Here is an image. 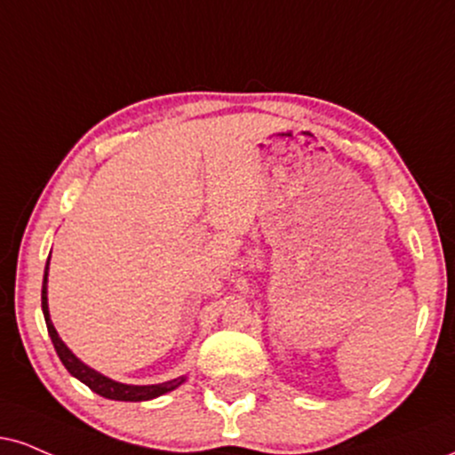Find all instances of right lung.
Wrapping results in <instances>:
<instances>
[{
  "label": "right lung",
  "mask_w": 455,
  "mask_h": 455,
  "mask_svg": "<svg viewBox=\"0 0 455 455\" xmlns=\"http://www.w3.org/2000/svg\"><path fill=\"white\" fill-rule=\"evenodd\" d=\"M48 265H51V259L46 260V269H44V282H42V314L44 320H46L48 335L52 339V346L57 349V355L61 358L65 369L69 371L71 377L82 381L84 386H89L92 392L100 394L103 398H109V401H124V403H141V401H152V398L163 396V394L175 390L178 386H182L186 381V375L178 377V379L163 381V384H152V386H133V384H120V381H114L106 377L100 371H95L92 366L84 364L71 349L65 346L63 339L59 337L57 328H54L51 320V311H48Z\"/></svg>",
  "instance_id": "1"
}]
</instances>
